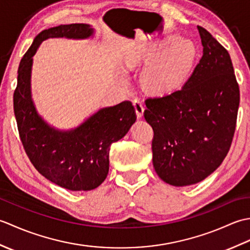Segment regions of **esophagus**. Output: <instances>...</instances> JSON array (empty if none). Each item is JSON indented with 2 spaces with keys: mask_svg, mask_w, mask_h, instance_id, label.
I'll return each instance as SVG.
<instances>
[{
  "mask_svg": "<svg viewBox=\"0 0 250 250\" xmlns=\"http://www.w3.org/2000/svg\"><path fill=\"white\" fill-rule=\"evenodd\" d=\"M133 105L135 107L136 110V115H137V118H142L143 117V113H144V104H143L142 100L139 98H135L133 100Z\"/></svg>",
  "mask_w": 250,
  "mask_h": 250,
  "instance_id": "34e87169",
  "label": "esophagus"
}]
</instances>
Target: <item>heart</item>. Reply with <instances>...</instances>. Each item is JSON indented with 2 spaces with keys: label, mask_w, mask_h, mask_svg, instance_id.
I'll use <instances>...</instances> for the list:
<instances>
[{
  "label": "heart",
  "mask_w": 250,
  "mask_h": 250,
  "mask_svg": "<svg viewBox=\"0 0 250 250\" xmlns=\"http://www.w3.org/2000/svg\"><path fill=\"white\" fill-rule=\"evenodd\" d=\"M178 41V40H176ZM158 54L157 49L143 51L132 49L125 65L134 67L146 57ZM196 59V48L192 42L180 41L163 55L153 58L142 73V84L148 92L167 94L180 88L190 76Z\"/></svg>",
  "instance_id": "b5f03b06"
}]
</instances>
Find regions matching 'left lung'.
<instances>
[{"label":"left lung","instance_id":"8db88e82","mask_svg":"<svg viewBox=\"0 0 250 250\" xmlns=\"http://www.w3.org/2000/svg\"><path fill=\"white\" fill-rule=\"evenodd\" d=\"M203 56L182 89L145 100L158 176L183 187L205 179L228 155L234 136L240 88L229 52L198 25Z\"/></svg>","mask_w":250,"mask_h":250}]
</instances>
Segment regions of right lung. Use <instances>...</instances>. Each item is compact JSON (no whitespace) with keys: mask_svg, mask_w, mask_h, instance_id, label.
<instances>
[{"mask_svg":"<svg viewBox=\"0 0 250 250\" xmlns=\"http://www.w3.org/2000/svg\"><path fill=\"white\" fill-rule=\"evenodd\" d=\"M93 29L84 23L61 24L42 31L25 52L18 68L14 113L20 141L31 163L51 183L72 191L92 190L104 182L109 168V149L136 120L134 106L124 101L100 109L78 128L58 131L37 115L31 100L32 57L50 37L87 39Z\"/></svg>","mask_w":250,"mask_h":250,"instance_id":"1","label":"right lung"}]
</instances>
